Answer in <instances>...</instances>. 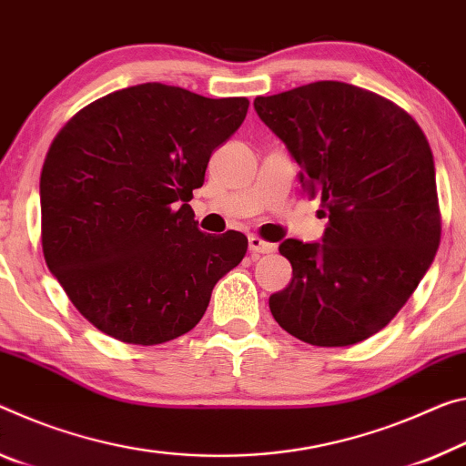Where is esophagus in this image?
<instances>
[{
	"mask_svg": "<svg viewBox=\"0 0 466 466\" xmlns=\"http://www.w3.org/2000/svg\"><path fill=\"white\" fill-rule=\"evenodd\" d=\"M248 248H250V253H255V255H265V253H273V250H276V245L253 234V236H248Z\"/></svg>",
	"mask_w": 466,
	"mask_h": 466,
	"instance_id": "1",
	"label": "esophagus"
}]
</instances>
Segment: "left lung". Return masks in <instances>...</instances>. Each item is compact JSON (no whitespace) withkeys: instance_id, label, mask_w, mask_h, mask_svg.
<instances>
[{"instance_id":"8db88e82","label":"left lung","mask_w":466,"mask_h":466,"mask_svg":"<svg viewBox=\"0 0 466 466\" xmlns=\"http://www.w3.org/2000/svg\"><path fill=\"white\" fill-rule=\"evenodd\" d=\"M255 109L329 219L321 242L279 245L292 282L269 297L273 319L313 346L363 342L406 305L440 247L431 147L396 103L338 80L257 97Z\"/></svg>"}]
</instances>
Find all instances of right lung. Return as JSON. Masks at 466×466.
<instances>
[{
	"label": "right lung",
	"instance_id": "1",
	"mask_svg": "<svg viewBox=\"0 0 466 466\" xmlns=\"http://www.w3.org/2000/svg\"><path fill=\"white\" fill-rule=\"evenodd\" d=\"M247 109V97L145 83L88 103L56 135L41 169L43 255L103 334L140 346L180 338L247 255L245 234L201 232L188 205Z\"/></svg>",
	"mask_w": 466,
	"mask_h": 466
}]
</instances>
